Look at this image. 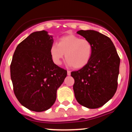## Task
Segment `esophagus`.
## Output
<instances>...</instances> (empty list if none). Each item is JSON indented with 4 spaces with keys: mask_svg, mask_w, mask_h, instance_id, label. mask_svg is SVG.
<instances>
[{
    "mask_svg": "<svg viewBox=\"0 0 132 132\" xmlns=\"http://www.w3.org/2000/svg\"><path fill=\"white\" fill-rule=\"evenodd\" d=\"M67 74H68V76H70V75H71V71H67Z\"/></svg>",
    "mask_w": 132,
    "mask_h": 132,
    "instance_id": "1",
    "label": "esophagus"
}]
</instances>
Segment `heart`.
I'll return each instance as SVG.
<instances>
[{
    "label": "heart",
    "mask_w": 132,
    "mask_h": 132,
    "mask_svg": "<svg viewBox=\"0 0 132 132\" xmlns=\"http://www.w3.org/2000/svg\"><path fill=\"white\" fill-rule=\"evenodd\" d=\"M93 52L92 45L89 40L81 39L75 35H69L59 39L57 44H53L50 53L53 61L57 65L61 64L64 56L69 66L80 69L89 63Z\"/></svg>",
    "instance_id": "b5f03b06"
}]
</instances>
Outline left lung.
I'll return each instance as SVG.
<instances>
[{
  "label": "left lung",
  "mask_w": 132,
  "mask_h": 132,
  "mask_svg": "<svg viewBox=\"0 0 132 132\" xmlns=\"http://www.w3.org/2000/svg\"><path fill=\"white\" fill-rule=\"evenodd\" d=\"M77 33L91 43L93 52L88 64L71 73L75 79V97L84 107L99 108L116 93L120 60L108 37L94 30H79Z\"/></svg>",
  "instance_id": "left-lung-1"
}]
</instances>
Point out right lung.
Masks as SVG:
<instances>
[{"mask_svg": "<svg viewBox=\"0 0 132 132\" xmlns=\"http://www.w3.org/2000/svg\"><path fill=\"white\" fill-rule=\"evenodd\" d=\"M53 36L45 30L35 31L16 46L10 64V76L16 99L35 112L49 109L67 71L54 63L50 49Z\"/></svg>", "mask_w": 132, "mask_h": 132, "instance_id": "right-lung-1", "label": "right lung"}]
</instances>
